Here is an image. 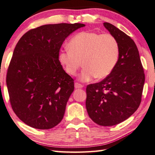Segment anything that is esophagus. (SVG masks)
Returning a JSON list of instances; mask_svg holds the SVG:
<instances>
[{
	"instance_id": "34e87169",
	"label": "esophagus",
	"mask_w": 155,
	"mask_h": 155,
	"mask_svg": "<svg viewBox=\"0 0 155 155\" xmlns=\"http://www.w3.org/2000/svg\"><path fill=\"white\" fill-rule=\"evenodd\" d=\"M75 88H81V87H83V85H81V84H79V83H75Z\"/></svg>"
}]
</instances>
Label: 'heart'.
Listing matches in <instances>:
<instances>
[{
	"label": "heart",
	"mask_w": 155,
	"mask_h": 155,
	"mask_svg": "<svg viewBox=\"0 0 155 155\" xmlns=\"http://www.w3.org/2000/svg\"><path fill=\"white\" fill-rule=\"evenodd\" d=\"M68 45L69 48L60 51L59 61L71 75L76 74L82 61L84 68L80 75L81 81L107 77L117 63L119 44L110 34L81 31L73 37Z\"/></svg>",
	"instance_id": "heart-1"
}]
</instances>
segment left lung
<instances>
[{"instance_id":"8db88e82","label":"left lung","mask_w":155,"mask_h":155,"mask_svg":"<svg viewBox=\"0 0 155 155\" xmlns=\"http://www.w3.org/2000/svg\"><path fill=\"white\" fill-rule=\"evenodd\" d=\"M103 25L117 40L119 59L110 75L87 86L86 107L94 123L112 126L126 120L138 109L145 75L134 40L115 25L107 22Z\"/></svg>"}]
</instances>
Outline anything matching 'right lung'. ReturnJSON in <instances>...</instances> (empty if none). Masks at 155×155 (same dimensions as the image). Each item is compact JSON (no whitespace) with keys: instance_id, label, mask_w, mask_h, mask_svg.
Here are the masks:
<instances>
[{"instance_id":"add662e5","label":"right lung","mask_w":155,"mask_h":155,"mask_svg":"<svg viewBox=\"0 0 155 155\" xmlns=\"http://www.w3.org/2000/svg\"><path fill=\"white\" fill-rule=\"evenodd\" d=\"M83 23L48 24L31 29L14 49L7 74L11 107L29 126L48 130L59 124L74 90L59 60L60 48Z\"/></svg>"}]
</instances>
